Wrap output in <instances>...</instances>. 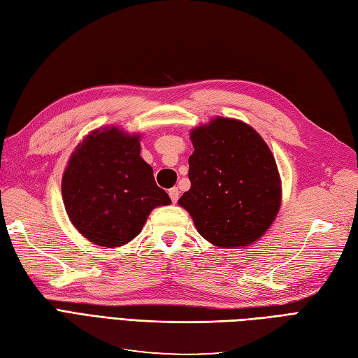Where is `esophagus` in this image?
Instances as JSON below:
<instances>
[{
  "mask_svg": "<svg viewBox=\"0 0 358 358\" xmlns=\"http://www.w3.org/2000/svg\"><path fill=\"white\" fill-rule=\"evenodd\" d=\"M169 196H170V199H171L173 203H176L178 199H179V189H178L176 187H175V188H170V189H169Z\"/></svg>",
  "mask_w": 358,
  "mask_h": 358,
  "instance_id": "1",
  "label": "esophagus"
}]
</instances>
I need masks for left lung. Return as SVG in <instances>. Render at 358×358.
<instances>
[{"instance_id":"left-lung-1","label":"left lung","mask_w":358,"mask_h":358,"mask_svg":"<svg viewBox=\"0 0 358 358\" xmlns=\"http://www.w3.org/2000/svg\"><path fill=\"white\" fill-rule=\"evenodd\" d=\"M191 140V188L179 204L210 243H254L273 222L280 204L279 173L268 146L254 128L229 117L192 129Z\"/></svg>"}]
</instances>
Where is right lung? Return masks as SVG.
<instances>
[{"label": "right lung", "mask_w": 358, "mask_h": 358, "mask_svg": "<svg viewBox=\"0 0 358 358\" xmlns=\"http://www.w3.org/2000/svg\"><path fill=\"white\" fill-rule=\"evenodd\" d=\"M62 199L76 229L103 248L133 241L150 210L171 203L140 157L138 136L115 127L96 129L74 150L62 176Z\"/></svg>", "instance_id": "obj_1"}]
</instances>
